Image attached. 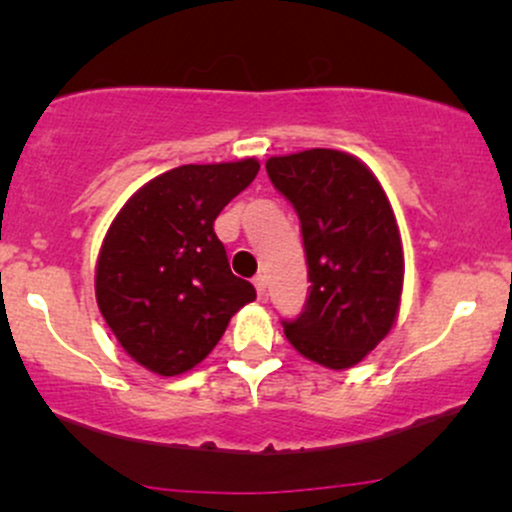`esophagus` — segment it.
I'll return each mask as SVG.
<instances>
[{
	"label": "esophagus",
	"mask_w": 512,
	"mask_h": 512,
	"mask_svg": "<svg viewBox=\"0 0 512 512\" xmlns=\"http://www.w3.org/2000/svg\"><path fill=\"white\" fill-rule=\"evenodd\" d=\"M252 283H255L257 295H260V298H264V295H267V279H264L262 274H257L255 279H252Z\"/></svg>",
	"instance_id": "34e87169"
}]
</instances>
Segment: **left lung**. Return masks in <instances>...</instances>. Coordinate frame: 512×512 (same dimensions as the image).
Wrapping results in <instances>:
<instances>
[{
    "label": "left lung",
    "instance_id": "8db88e82",
    "mask_svg": "<svg viewBox=\"0 0 512 512\" xmlns=\"http://www.w3.org/2000/svg\"><path fill=\"white\" fill-rule=\"evenodd\" d=\"M267 174L298 212L312 283L283 322L288 343L322 367H353L398 317L405 262L389 197L360 159L324 147L269 157Z\"/></svg>",
    "mask_w": 512,
    "mask_h": 512
}]
</instances>
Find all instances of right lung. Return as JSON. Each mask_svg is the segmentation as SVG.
<instances>
[{
  "mask_svg": "<svg viewBox=\"0 0 512 512\" xmlns=\"http://www.w3.org/2000/svg\"><path fill=\"white\" fill-rule=\"evenodd\" d=\"M260 162L186 164L152 178L109 226L95 269L100 312L138 365L176 377L202 362L257 298L231 272L214 219Z\"/></svg>",
  "mask_w": 512,
  "mask_h": 512,
  "instance_id": "right-lung-1",
  "label": "right lung"
}]
</instances>
